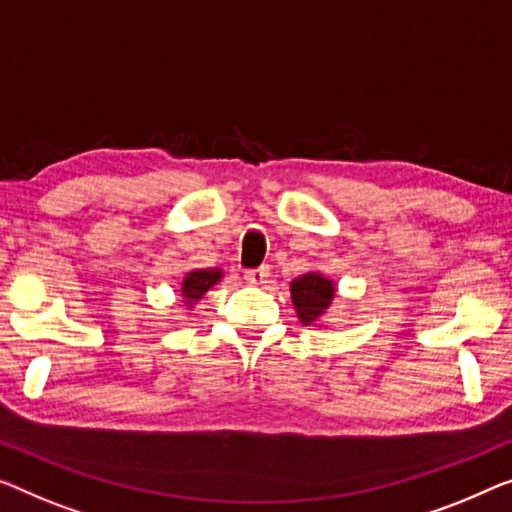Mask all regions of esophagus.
I'll list each match as a JSON object with an SVG mask.
<instances>
[{
    "mask_svg": "<svg viewBox=\"0 0 512 512\" xmlns=\"http://www.w3.org/2000/svg\"><path fill=\"white\" fill-rule=\"evenodd\" d=\"M269 276H271V271H269V266H259V269H253V271H246V282L248 285H264L266 280H269Z\"/></svg>",
    "mask_w": 512,
    "mask_h": 512,
    "instance_id": "1",
    "label": "esophagus"
}]
</instances>
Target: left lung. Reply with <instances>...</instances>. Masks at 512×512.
I'll use <instances>...</instances> for the list:
<instances>
[{
	"mask_svg": "<svg viewBox=\"0 0 512 512\" xmlns=\"http://www.w3.org/2000/svg\"><path fill=\"white\" fill-rule=\"evenodd\" d=\"M296 317L303 326H324L335 299V282L322 271H308L289 282Z\"/></svg>",
	"mask_w": 512,
	"mask_h": 512,
	"instance_id": "obj_1",
	"label": "left lung"
}]
</instances>
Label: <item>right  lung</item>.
Wrapping results in <instances>:
<instances>
[{"label":"right lung","mask_w":512,"mask_h":512,"mask_svg":"<svg viewBox=\"0 0 512 512\" xmlns=\"http://www.w3.org/2000/svg\"><path fill=\"white\" fill-rule=\"evenodd\" d=\"M223 269H193L188 271L181 280L179 294H181V303L186 305V310H193L197 303L202 301V296L209 292L213 285H218L223 280Z\"/></svg>","instance_id":"add662e5"}]
</instances>
